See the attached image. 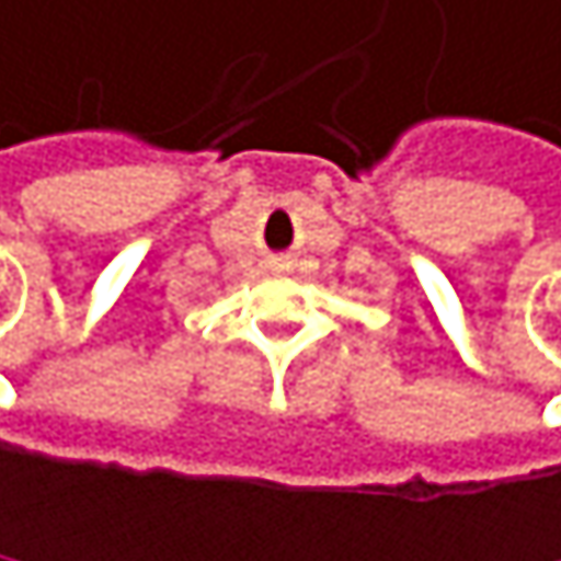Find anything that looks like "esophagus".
<instances>
[{"instance_id": "obj_1", "label": "esophagus", "mask_w": 561, "mask_h": 561, "mask_svg": "<svg viewBox=\"0 0 561 561\" xmlns=\"http://www.w3.org/2000/svg\"><path fill=\"white\" fill-rule=\"evenodd\" d=\"M272 265H275V268H286V262H272Z\"/></svg>"}]
</instances>
